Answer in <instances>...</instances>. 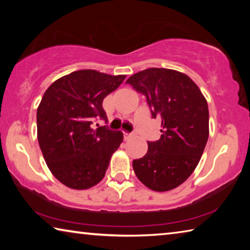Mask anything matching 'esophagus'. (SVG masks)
I'll return each instance as SVG.
<instances>
[{"mask_svg": "<svg viewBox=\"0 0 250 250\" xmlns=\"http://www.w3.org/2000/svg\"><path fill=\"white\" fill-rule=\"evenodd\" d=\"M133 133H129V132H124V137L125 139H129L130 137H132Z\"/></svg>", "mask_w": 250, "mask_h": 250, "instance_id": "1", "label": "esophagus"}]
</instances>
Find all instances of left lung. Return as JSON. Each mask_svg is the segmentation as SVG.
Masks as SVG:
<instances>
[{
    "instance_id": "left-lung-1",
    "label": "left lung",
    "mask_w": 250,
    "mask_h": 250,
    "mask_svg": "<svg viewBox=\"0 0 250 250\" xmlns=\"http://www.w3.org/2000/svg\"><path fill=\"white\" fill-rule=\"evenodd\" d=\"M146 97L152 117L161 119V137L133 161L135 175L155 192L180 186L195 170L209 134L208 105L193 80L181 71L147 68L126 79Z\"/></svg>"
}]
</instances>
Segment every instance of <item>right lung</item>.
Listing matches in <instances>:
<instances>
[{"mask_svg":"<svg viewBox=\"0 0 250 250\" xmlns=\"http://www.w3.org/2000/svg\"><path fill=\"white\" fill-rule=\"evenodd\" d=\"M125 77L82 69L46 89L37 108V139L49 171L67 188L87 189L104 177L124 133L90 125L98 117L107 120L103 101Z\"/></svg>","mask_w":250,"mask_h":250,"instance_id":"add662e5","label":"right lung"}]
</instances>
